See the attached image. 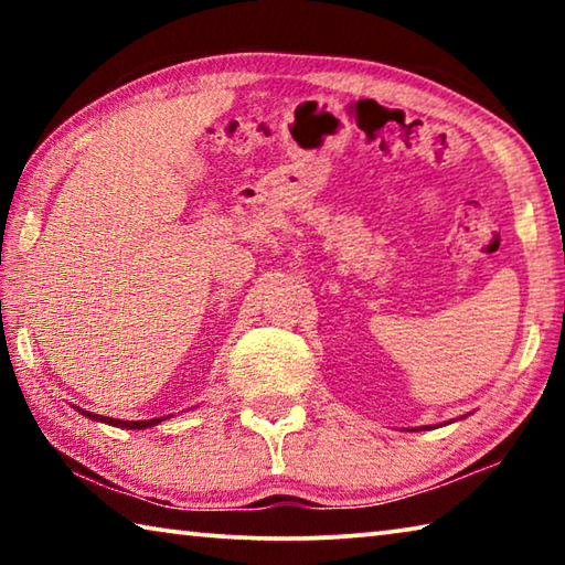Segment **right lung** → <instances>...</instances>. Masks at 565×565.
<instances>
[{"label":"right lung","mask_w":565,"mask_h":565,"mask_svg":"<svg viewBox=\"0 0 565 565\" xmlns=\"http://www.w3.org/2000/svg\"><path fill=\"white\" fill-rule=\"evenodd\" d=\"M76 408V406H74ZM84 416L87 418H94V420H104V424L109 426H119V428H149V426H157L161 424V420L169 418V416H161V418H149V420H121V418H109V416H99V414H89V411L79 408Z\"/></svg>","instance_id":"obj_1"}]
</instances>
